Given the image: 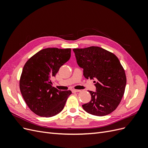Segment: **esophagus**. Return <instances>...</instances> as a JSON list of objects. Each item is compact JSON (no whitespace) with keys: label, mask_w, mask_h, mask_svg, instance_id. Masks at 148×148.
Returning <instances> with one entry per match:
<instances>
[{"label":"esophagus","mask_w":148,"mask_h":148,"mask_svg":"<svg viewBox=\"0 0 148 148\" xmlns=\"http://www.w3.org/2000/svg\"><path fill=\"white\" fill-rule=\"evenodd\" d=\"M71 91H72L73 92H79L80 90H79V89H73L72 90H71Z\"/></svg>","instance_id":"34e87169"}]
</instances>
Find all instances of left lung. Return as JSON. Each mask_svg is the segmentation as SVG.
I'll list each match as a JSON object with an SVG mask.
<instances>
[{"instance_id":"1","label":"left lung","mask_w":148,"mask_h":148,"mask_svg":"<svg viewBox=\"0 0 148 148\" xmlns=\"http://www.w3.org/2000/svg\"><path fill=\"white\" fill-rule=\"evenodd\" d=\"M77 64L86 79H95L96 92L89 91L91 101L82 105L86 112L105 116L112 112L124 95L127 78L115 54L97 46L73 49Z\"/></svg>"}]
</instances>
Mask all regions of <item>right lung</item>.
<instances>
[{
    "label": "right lung",
    "instance_id": "obj_1",
    "mask_svg": "<svg viewBox=\"0 0 148 148\" xmlns=\"http://www.w3.org/2000/svg\"><path fill=\"white\" fill-rule=\"evenodd\" d=\"M71 56V49L46 48L26 62L20 80L23 99L31 111L44 117H53L63 110L71 91L52 86V78Z\"/></svg>",
    "mask_w": 148,
    "mask_h": 148
}]
</instances>
